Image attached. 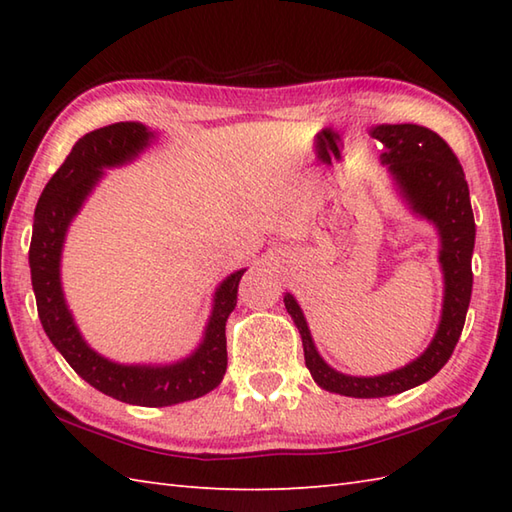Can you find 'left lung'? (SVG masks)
<instances>
[{"label":"left lung","mask_w":512,"mask_h":512,"mask_svg":"<svg viewBox=\"0 0 512 512\" xmlns=\"http://www.w3.org/2000/svg\"><path fill=\"white\" fill-rule=\"evenodd\" d=\"M369 134L383 143L385 151L380 160L389 167L411 211L438 228L444 301L436 336L416 361L380 376H347L323 361L314 347L297 299L286 292V310L301 334L303 356H306V367L314 383L332 394L352 398L402 394L436 376L458 345L473 290L471 257L475 246V220L469 184H466L458 156L444 143V138L420 125H376Z\"/></svg>","instance_id":"left-lung-1"}]
</instances>
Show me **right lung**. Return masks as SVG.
<instances>
[{"label":"right lung","mask_w":512,"mask_h":512,"mask_svg":"<svg viewBox=\"0 0 512 512\" xmlns=\"http://www.w3.org/2000/svg\"><path fill=\"white\" fill-rule=\"evenodd\" d=\"M151 138L154 132L143 123H114L76 140L37 202L28 262L43 330L74 372L105 396L129 405L169 407L209 394L222 383L228 361L226 319L237 306V286L246 268L217 286L198 350L171 365H121L96 354L76 328L61 288V250L74 215L103 178V169L134 160Z\"/></svg>","instance_id":"right-lung-1"}]
</instances>
